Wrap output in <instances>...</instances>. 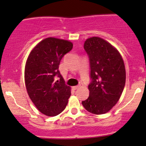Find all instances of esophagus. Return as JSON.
Returning <instances> with one entry per match:
<instances>
[{
	"label": "esophagus",
	"mask_w": 146,
	"mask_h": 146,
	"mask_svg": "<svg viewBox=\"0 0 146 146\" xmlns=\"http://www.w3.org/2000/svg\"><path fill=\"white\" fill-rule=\"evenodd\" d=\"M78 88H79V85H77V86L73 87V89L74 90H77Z\"/></svg>",
	"instance_id": "obj_1"
}]
</instances>
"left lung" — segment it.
<instances>
[{
  "label": "left lung",
  "mask_w": 146,
  "mask_h": 146,
  "mask_svg": "<svg viewBox=\"0 0 146 146\" xmlns=\"http://www.w3.org/2000/svg\"><path fill=\"white\" fill-rule=\"evenodd\" d=\"M84 49L89 58L91 82L89 97L82 104L89 112L105 114L117 104L124 88V63L112 45L98 36L87 39Z\"/></svg>",
  "instance_id": "obj_1"
}]
</instances>
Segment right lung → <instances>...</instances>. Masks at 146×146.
Instances as JSON below:
<instances>
[{"instance_id":"obj_1","label":"right lung","mask_w":146,"mask_h":146,"mask_svg":"<svg viewBox=\"0 0 146 146\" xmlns=\"http://www.w3.org/2000/svg\"><path fill=\"white\" fill-rule=\"evenodd\" d=\"M72 48L73 44L68 41L46 38L32 49L27 58L25 69L27 93L38 110L48 117L62 112L71 95L58 66L64 56ZM56 77L59 78L57 81Z\"/></svg>"}]
</instances>
